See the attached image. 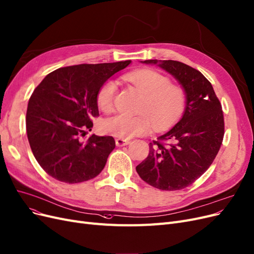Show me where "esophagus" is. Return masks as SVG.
Listing matches in <instances>:
<instances>
[{
	"mask_svg": "<svg viewBox=\"0 0 254 254\" xmlns=\"http://www.w3.org/2000/svg\"><path fill=\"white\" fill-rule=\"evenodd\" d=\"M130 139H126V138H116V144L117 146H125L130 144Z\"/></svg>",
	"mask_w": 254,
	"mask_h": 254,
	"instance_id": "obj_1",
	"label": "esophagus"
}]
</instances>
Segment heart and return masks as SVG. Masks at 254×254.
<instances>
[{"label":"heart","mask_w":254,"mask_h":254,"mask_svg":"<svg viewBox=\"0 0 254 254\" xmlns=\"http://www.w3.org/2000/svg\"><path fill=\"white\" fill-rule=\"evenodd\" d=\"M144 97L137 111L143 115H117L105 119L101 128L105 133L120 138H131L149 131L151 123L155 130H166L176 125L187 108V95L184 88L171 84L170 78L152 69H139L124 76ZM117 85L105 82L98 91L97 103L101 110L109 112L113 108Z\"/></svg>","instance_id":"obj_1"}]
</instances>
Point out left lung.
<instances>
[{
    "mask_svg": "<svg viewBox=\"0 0 254 254\" xmlns=\"http://www.w3.org/2000/svg\"><path fill=\"white\" fill-rule=\"evenodd\" d=\"M141 62L159 66L176 78L186 92L187 108L176 125L149 144V154L136 166V172L157 189L180 190L202 176L220 150L222 105L211 83L196 69L172 60Z\"/></svg>",
    "mask_w": 254,
    "mask_h": 254,
    "instance_id": "8db88e82",
    "label": "left lung"
}]
</instances>
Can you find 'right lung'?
I'll list each match as a JSON object with an SVG mask.
<instances>
[{
  "mask_svg": "<svg viewBox=\"0 0 254 254\" xmlns=\"http://www.w3.org/2000/svg\"><path fill=\"white\" fill-rule=\"evenodd\" d=\"M130 63L128 60L59 68L34 89L26 113V130L34 157L50 177L75 184L95 178L104 169L116 147L115 138L82 136L91 130V119L99 116L100 87Z\"/></svg>",
  "mask_w": 254,
  "mask_h": 254,
  "instance_id": "obj_1",
  "label": "right lung"
}]
</instances>
